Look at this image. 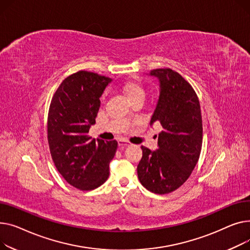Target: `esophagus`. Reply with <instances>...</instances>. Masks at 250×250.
Segmentation results:
<instances>
[{"label": "esophagus", "mask_w": 250, "mask_h": 250, "mask_svg": "<svg viewBox=\"0 0 250 250\" xmlns=\"http://www.w3.org/2000/svg\"><path fill=\"white\" fill-rule=\"evenodd\" d=\"M118 144H119L120 147H122V148L130 145V143L127 142V141H125V140H118Z\"/></svg>", "instance_id": "obj_1"}]
</instances>
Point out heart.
Instances as JSON below:
<instances>
[{
  "label": "heart",
  "mask_w": 250,
  "mask_h": 250,
  "mask_svg": "<svg viewBox=\"0 0 250 250\" xmlns=\"http://www.w3.org/2000/svg\"><path fill=\"white\" fill-rule=\"evenodd\" d=\"M121 90L123 94L126 96L128 101H131L133 99L137 98H144V90L142 89V86L135 82H128L125 83L122 86Z\"/></svg>",
  "instance_id": "1"
}]
</instances>
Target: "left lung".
Instances as JSON below:
<instances>
[{
	"instance_id": "left-lung-1",
	"label": "left lung",
	"mask_w": 250,
	"mask_h": 250,
	"mask_svg": "<svg viewBox=\"0 0 250 250\" xmlns=\"http://www.w3.org/2000/svg\"><path fill=\"white\" fill-rule=\"evenodd\" d=\"M159 83V97L150 125L160 123L158 149L141 146L137 167L141 185L154 194L179 188L195 168L202 149L203 125L200 102L194 89L177 71L157 68L149 72Z\"/></svg>"
}]
</instances>
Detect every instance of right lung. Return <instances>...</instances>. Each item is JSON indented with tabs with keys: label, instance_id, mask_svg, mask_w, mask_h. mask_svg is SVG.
I'll return each mask as SVG.
<instances>
[{
	"label": "right lung",
	"instance_id": "add662e5",
	"mask_svg": "<svg viewBox=\"0 0 250 250\" xmlns=\"http://www.w3.org/2000/svg\"><path fill=\"white\" fill-rule=\"evenodd\" d=\"M112 79L78 71L58 86L49 107L47 137L53 163L72 187L91 190L109 178V164L118 143L87 135L101 106L100 98Z\"/></svg>",
	"mask_w": 250,
	"mask_h": 250
}]
</instances>
